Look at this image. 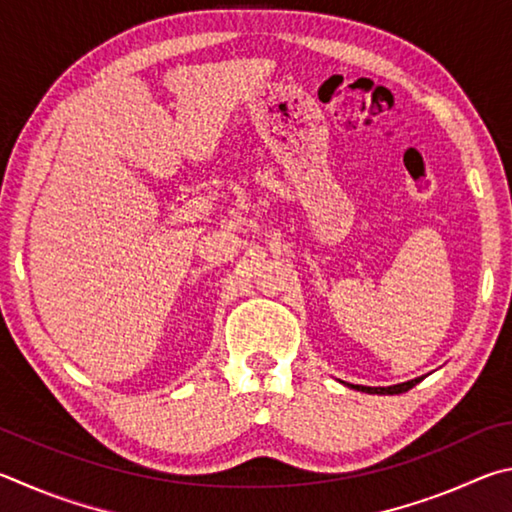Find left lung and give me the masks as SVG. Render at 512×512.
Returning a JSON list of instances; mask_svg holds the SVG:
<instances>
[{"label": "left lung", "mask_w": 512, "mask_h": 512, "mask_svg": "<svg viewBox=\"0 0 512 512\" xmlns=\"http://www.w3.org/2000/svg\"><path fill=\"white\" fill-rule=\"evenodd\" d=\"M420 380H409V382H402V384H393V387H362V384H348V387L355 389V391H364V393H378V396H396V393H405L409 391L414 384H418Z\"/></svg>", "instance_id": "1"}]
</instances>
